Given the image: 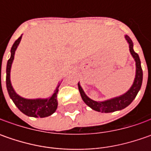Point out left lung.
Wrapping results in <instances>:
<instances>
[{"mask_svg": "<svg viewBox=\"0 0 151 151\" xmlns=\"http://www.w3.org/2000/svg\"><path fill=\"white\" fill-rule=\"evenodd\" d=\"M126 40L128 41V43L129 44V51H130L131 55L134 57L135 63H136V75H135V78L134 84L131 86V88L125 94L122 96L115 97L110 100H107L104 101H96L91 100L88 96L85 94L84 91L82 90V88L81 87V86L78 83L79 91L81 93V96L82 100L85 101V103L91 107L93 110L97 111V112H101V113H113L118 110H122L126 107H128L132 101H134V99L137 96L139 91L141 87L143 80V71L141 65H140V60L139 55L134 51L133 49V41L131 40V38L129 36H125Z\"/></svg>", "mask_w": 151, "mask_h": 151, "instance_id": "obj_1", "label": "left lung"}]
</instances>
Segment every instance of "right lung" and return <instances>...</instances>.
Returning a JSON list of instances; mask_svg holds the SVG:
<instances>
[{
    "mask_svg": "<svg viewBox=\"0 0 151 151\" xmlns=\"http://www.w3.org/2000/svg\"><path fill=\"white\" fill-rule=\"evenodd\" d=\"M22 36L17 38L11 49V57L7 61L6 65V88L10 97L13 101L15 105L20 110L22 113L26 114L29 117L34 118H45L50 116L55 113L57 109L58 101H57V94L59 91V86L55 91V93L47 99H25L22 96H18L13 90L11 81H10V72L12 61L14 60L15 51L17 50L18 44L20 43ZM0 81H1V70H0Z\"/></svg>",
    "mask_w": 151,
    "mask_h": 151,
    "instance_id": "obj_1",
    "label": "right lung"
}]
</instances>
